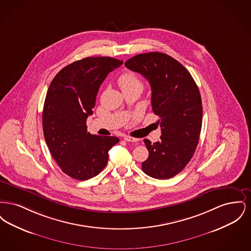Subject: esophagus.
<instances>
[{
  "mask_svg": "<svg viewBox=\"0 0 251 251\" xmlns=\"http://www.w3.org/2000/svg\"><path fill=\"white\" fill-rule=\"evenodd\" d=\"M124 140L127 141V142H137L138 138H134V137H131V136H129V135H125L124 136Z\"/></svg>",
  "mask_w": 251,
  "mask_h": 251,
  "instance_id": "esophagus-1",
  "label": "esophagus"
}]
</instances>
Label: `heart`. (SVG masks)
I'll list each match as a JSON object with an SVG mask.
<instances>
[{
	"label": "heart",
	"mask_w": 251,
	"mask_h": 251,
	"mask_svg": "<svg viewBox=\"0 0 251 251\" xmlns=\"http://www.w3.org/2000/svg\"><path fill=\"white\" fill-rule=\"evenodd\" d=\"M119 84L122 90L131 87V86H135V85H138L141 87L143 86L140 79L135 74H133L131 72H126V73L122 74L119 78Z\"/></svg>",
	"instance_id": "obj_1"
}]
</instances>
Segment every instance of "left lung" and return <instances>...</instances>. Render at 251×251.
Returning a JSON list of instances; mask_svg holds the SVG:
<instances>
[{
	"label": "left lung",
	"instance_id": "obj_1",
	"mask_svg": "<svg viewBox=\"0 0 251 251\" xmlns=\"http://www.w3.org/2000/svg\"><path fill=\"white\" fill-rule=\"evenodd\" d=\"M151 87V106L159 116L162 135L151 143L142 170L154 179H170L190 162L199 143L202 124V103L199 87L179 62L163 52L141 53L125 62Z\"/></svg>",
	"mask_w": 251,
	"mask_h": 251
}]
</instances>
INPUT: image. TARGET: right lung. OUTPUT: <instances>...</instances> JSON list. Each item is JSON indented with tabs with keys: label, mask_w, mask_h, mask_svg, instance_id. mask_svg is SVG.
<instances>
[{
	"label": "right lung",
	"mask_w": 251,
	"mask_h": 251,
	"mask_svg": "<svg viewBox=\"0 0 251 251\" xmlns=\"http://www.w3.org/2000/svg\"><path fill=\"white\" fill-rule=\"evenodd\" d=\"M123 64L108 56L85 57L62 69L49 86L42 113L45 141L52 158L68 176L85 180L107 165L116 136L87 131L99 88L109 72Z\"/></svg>",
	"instance_id": "right-lung-1"
}]
</instances>
